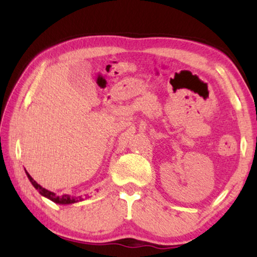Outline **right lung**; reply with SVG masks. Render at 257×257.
<instances>
[{
	"label": "right lung",
	"instance_id": "obj_1",
	"mask_svg": "<svg viewBox=\"0 0 257 257\" xmlns=\"http://www.w3.org/2000/svg\"><path fill=\"white\" fill-rule=\"evenodd\" d=\"M27 175H28V179H29L30 182H31V185H33L34 187L37 189L38 193H40L41 195H43L44 198L51 200L52 202L58 203V205H71V203L80 202V201H83L84 199L90 198L89 195H85V198H82V196H71V195H69V194H64V195L59 196V195H57V194H55L54 192L48 191V189H45V188L42 187L41 185H38L37 182L35 181L34 179L30 177V174L28 173V172H27Z\"/></svg>",
	"mask_w": 257,
	"mask_h": 257
}]
</instances>
